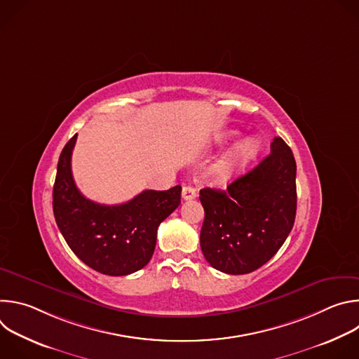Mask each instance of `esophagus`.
I'll return each mask as SVG.
<instances>
[{"mask_svg": "<svg viewBox=\"0 0 359 359\" xmlns=\"http://www.w3.org/2000/svg\"><path fill=\"white\" fill-rule=\"evenodd\" d=\"M182 197L183 200H191L196 197V189L193 186H184L182 189Z\"/></svg>", "mask_w": 359, "mask_h": 359, "instance_id": "1", "label": "esophagus"}]
</instances>
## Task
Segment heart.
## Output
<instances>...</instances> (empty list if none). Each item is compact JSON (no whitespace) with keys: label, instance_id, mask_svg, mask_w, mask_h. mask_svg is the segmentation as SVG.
<instances>
[{"label":"heart","instance_id":"b5f03b06","mask_svg":"<svg viewBox=\"0 0 359 359\" xmlns=\"http://www.w3.org/2000/svg\"><path fill=\"white\" fill-rule=\"evenodd\" d=\"M227 139H230V136H227L226 140ZM259 150L260 143L255 137H247L241 140L237 146L233 147V150H230L227 155H224L212 166L210 175L213 180L219 184H226L257 156Z\"/></svg>","mask_w":359,"mask_h":359}]
</instances>
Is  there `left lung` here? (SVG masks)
Segmentation results:
<instances>
[{
	"label": "left lung",
	"instance_id": "1",
	"mask_svg": "<svg viewBox=\"0 0 359 359\" xmlns=\"http://www.w3.org/2000/svg\"><path fill=\"white\" fill-rule=\"evenodd\" d=\"M295 175L292 151L277 136L270 155L226 190H200L204 209L200 247L213 269L247 274L280 250L295 220Z\"/></svg>",
	"mask_w": 359,
	"mask_h": 359
}]
</instances>
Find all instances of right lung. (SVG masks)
<instances>
[{
  "mask_svg": "<svg viewBox=\"0 0 359 359\" xmlns=\"http://www.w3.org/2000/svg\"><path fill=\"white\" fill-rule=\"evenodd\" d=\"M72 136L61 151L53 193L55 222L76 257L97 273L128 276L143 269L156 245L159 224L180 204L182 187L143 190L132 200L107 206L76 187L71 156Z\"/></svg>",
  "mask_w": 359,
  "mask_h": 359,
  "instance_id": "right-lung-1",
  "label": "right lung"
}]
</instances>
